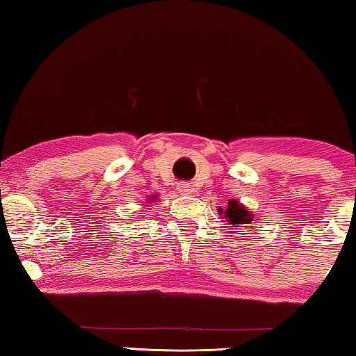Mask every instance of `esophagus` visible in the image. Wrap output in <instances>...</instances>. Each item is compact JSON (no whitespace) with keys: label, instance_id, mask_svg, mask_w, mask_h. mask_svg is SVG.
I'll use <instances>...</instances> for the list:
<instances>
[{"label":"esophagus","instance_id":"34e87169","mask_svg":"<svg viewBox=\"0 0 356 356\" xmlns=\"http://www.w3.org/2000/svg\"><path fill=\"white\" fill-rule=\"evenodd\" d=\"M177 191L180 193V195H188V193H191V185L186 182H180L177 185Z\"/></svg>","mask_w":356,"mask_h":356}]
</instances>
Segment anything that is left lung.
<instances>
[{
  "label": "left lung",
  "mask_w": 356,
  "mask_h": 356,
  "mask_svg": "<svg viewBox=\"0 0 356 356\" xmlns=\"http://www.w3.org/2000/svg\"><path fill=\"white\" fill-rule=\"evenodd\" d=\"M218 213H225V218L227 220L229 225H232V232H237L240 225H251L252 220H254L252 213H250L243 206H240L237 201L229 202L225 212L218 209Z\"/></svg>",
  "instance_id": "obj_1"
}]
</instances>
